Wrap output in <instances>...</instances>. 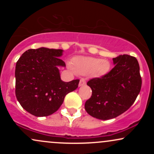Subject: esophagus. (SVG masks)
<instances>
[{
    "instance_id": "esophagus-1",
    "label": "esophagus",
    "mask_w": 154,
    "mask_h": 154,
    "mask_svg": "<svg viewBox=\"0 0 154 154\" xmlns=\"http://www.w3.org/2000/svg\"><path fill=\"white\" fill-rule=\"evenodd\" d=\"M86 84V82H85V79H81L80 81H79V86L80 87V86H82V85H85Z\"/></svg>"
}]
</instances>
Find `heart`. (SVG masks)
I'll return each instance as SVG.
<instances>
[{"mask_svg": "<svg viewBox=\"0 0 154 154\" xmlns=\"http://www.w3.org/2000/svg\"><path fill=\"white\" fill-rule=\"evenodd\" d=\"M75 69L79 74H93L95 77L106 75L110 70V63L106 60L94 57H76L74 60Z\"/></svg>", "mask_w": 154, "mask_h": 154, "instance_id": "heart-1", "label": "heart"}]
</instances>
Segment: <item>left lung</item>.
<instances>
[{"label": "left lung", "instance_id": "8db88e82", "mask_svg": "<svg viewBox=\"0 0 154 154\" xmlns=\"http://www.w3.org/2000/svg\"><path fill=\"white\" fill-rule=\"evenodd\" d=\"M113 62L115 66L109 73L87 83L92 95L85 109L96 119L107 120L119 116L133 104L140 91L142 79L136 58L120 55Z\"/></svg>", "mask_w": 154, "mask_h": 154}]
</instances>
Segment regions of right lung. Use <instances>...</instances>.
Listing matches in <instances>:
<instances>
[{
  "label": "right lung",
  "instance_id": "obj_1",
  "mask_svg": "<svg viewBox=\"0 0 154 154\" xmlns=\"http://www.w3.org/2000/svg\"><path fill=\"white\" fill-rule=\"evenodd\" d=\"M61 49H29L16 64V97L24 109L35 116L56 112L65 96L78 87L79 79L63 82L59 68L66 66Z\"/></svg>",
  "mask_w": 154,
  "mask_h": 154
}]
</instances>
